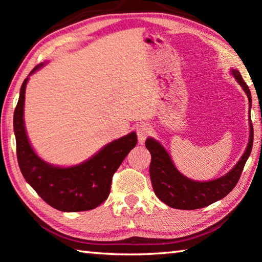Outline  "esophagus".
<instances>
[{
    "instance_id": "34e87169",
    "label": "esophagus",
    "mask_w": 262,
    "mask_h": 262,
    "mask_svg": "<svg viewBox=\"0 0 262 262\" xmlns=\"http://www.w3.org/2000/svg\"><path fill=\"white\" fill-rule=\"evenodd\" d=\"M136 133H137V139H139V143L143 144L145 139H147V137L150 135V133H151V127L147 125V123H142V125L137 126Z\"/></svg>"
}]
</instances>
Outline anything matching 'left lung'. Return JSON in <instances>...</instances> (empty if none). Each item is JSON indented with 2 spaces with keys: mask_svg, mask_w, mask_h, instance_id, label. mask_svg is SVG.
Here are the masks:
<instances>
[{
  "mask_svg": "<svg viewBox=\"0 0 262 262\" xmlns=\"http://www.w3.org/2000/svg\"><path fill=\"white\" fill-rule=\"evenodd\" d=\"M230 72L246 94L248 106H250L248 110L251 112L252 98L250 89L244 82L238 70L231 69ZM248 126H250L248 143L241 159L227 174L208 181H196L184 176L176 167L170 154L166 151V149L163 147L161 142L152 139V137H148L145 141V147L151 154V163H150L149 171L156 196L168 207L183 210H192L207 207L227 196L237 185L244 165H245L252 151L253 127H252L251 117H248Z\"/></svg>",
  "mask_w": 262,
  "mask_h": 262,
  "instance_id": "1",
  "label": "left lung"
}]
</instances>
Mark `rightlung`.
<instances>
[{
  "instance_id": "obj_1",
  "label": "right lung",
  "mask_w": 262,
  "mask_h": 262,
  "mask_svg": "<svg viewBox=\"0 0 262 262\" xmlns=\"http://www.w3.org/2000/svg\"><path fill=\"white\" fill-rule=\"evenodd\" d=\"M32 69L21 84L14 113L17 159L21 174L43 201L57 210L76 212L91 210L108 198L112 177L128 152L137 143L135 132L110 142L94 156L73 166H57L43 161L34 151L24 122L25 89L29 78L43 67Z\"/></svg>"
}]
</instances>
